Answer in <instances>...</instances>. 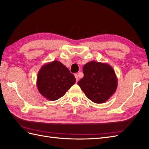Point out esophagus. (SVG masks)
Here are the masks:
<instances>
[{"label":"esophagus","mask_w":149,"mask_h":149,"mask_svg":"<svg viewBox=\"0 0 149 149\" xmlns=\"http://www.w3.org/2000/svg\"><path fill=\"white\" fill-rule=\"evenodd\" d=\"M74 77H75V78H76V79H77V81H78V79H79L78 75L77 74H74Z\"/></svg>","instance_id":"34e87169"}]
</instances>
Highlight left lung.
I'll return each mask as SVG.
<instances>
[{
	"mask_svg": "<svg viewBox=\"0 0 149 149\" xmlns=\"http://www.w3.org/2000/svg\"><path fill=\"white\" fill-rule=\"evenodd\" d=\"M83 72L84 77L78 85L93 102H106L116 90L118 78L109 64L90 61L84 65Z\"/></svg>",
	"mask_w": 149,
	"mask_h": 149,
	"instance_id": "8db88e82",
	"label": "left lung"
}]
</instances>
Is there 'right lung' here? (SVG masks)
Masks as SVG:
<instances>
[{"label": "right lung", "mask_w": 149, "mask_h": 149, "mask_svg": "<svg viewBox=\"0 0 149 149\" xmlns=\"http://www.w3.org/2000/svg\"><path fill=\"white\" fill-rule=\"evenodd\" d=\"M75 82L74 76L58 61L43 65L39 70L37 78L38 92L50 101L64 96Z\"/></svg>", "instance_id": "obj_1"}]
</instances>
